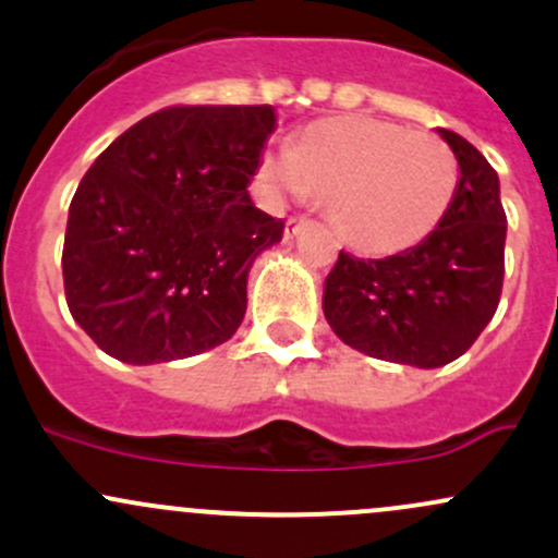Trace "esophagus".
<instances>
[{
  "label": "esophagus",
  "mask_w": 558,
  "mask_h": 558,
  "mask_svg": "<svg viewBox=\"0 0 558 558\" xmlns=\"http://www.w3.org/2000/svg\"><path fill=\"white\" fill-rule=\"evenodd\" d=\"M307 225H310L307 217H289V219H286V230H283L286 238L299 235V232L307 228Z\"/></svg>",
  "instance_id": "34e87169"
}]
</instances>
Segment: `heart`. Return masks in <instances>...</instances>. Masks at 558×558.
I'll use <instances>...</instances> for the list:
<instances>
[{
	"instance_id": "1",
	"label": "heart",
	"mask_w": 558,
	"mask_h": 558,
	"mask_svg": "<svg viewBox=\"0 0 558 558\" xmlns=\"http://www.w3.org/2000/svg\"><path fill=\"white\" fill-rule=\"evenodd\" d=\"M259 174L278 195L326 201L339 235L365 254L418 246L458 187L456 158L437 137L365 116L307 126L291 150L265 153Z\"/></svg>"
}]
</instances>
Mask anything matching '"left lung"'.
<instances>
[{
    "instance_id": "obj_1",
    "label": "left lung",
    "mask_w": 558,
    "mask_h": 558,
    "mask_svg": "<svg viewBox=\"0 0 558 558\" xmlns=\"http://www.w3.org/2000/svg\"><path fill=\"white\" fill-rule=\"evenodd\" d=\"M461 167L448 214L418 246L387 259L341 251L323 312L344 344L389 363L439 368L480 339L504 291L500 182L469 140L439 130Z\"/></svg>"
}]
</instances>
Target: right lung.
Instances as JSON below:
<instances>
[{"instance_id":"right-lung-1","label":"right lung","mask_w":558,"mask_h":558,"mask_svg":"<svg viewBox=\"0 0 558 558\" xmlns=\"http://www.w3.org/2000/svg\"><path fill=\"white\" fill-rule=\"evenodd\" d=\"M275 130L272 106H171L97 156L71 201L63 283L102 352L150 365L232 339L251 265L283 238L246 190Z\"/></svg>"}]
</instances>
